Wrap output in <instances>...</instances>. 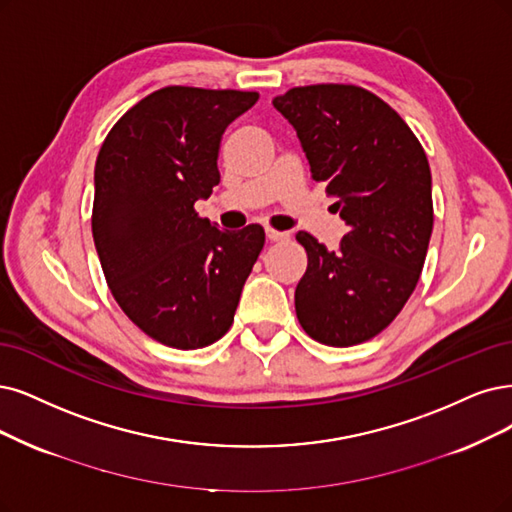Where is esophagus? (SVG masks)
Wrapping results in <instances>:
<instances>
[{"mask_svg": "<svg viewBox=\"0 0 512 512\" xmlns=\"http://www.w3.org/2000/svg\"><path fill=\"white\" fill-rule=\"evenodd\" d=\"M266 236H268V240H272V242H285V240H289V234H287V232H278V230H274V227H268Z\"/></svg>", "mask_w": 512, "mask_h": 512, "instance_id": "obj_1", "label": "esophagus"}]
</instances>
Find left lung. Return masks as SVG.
Here are the masks:
<instances>
[{
	"label": "left lung",
	"instance_id": "left-lung-1",
	"mask_svg": "<svg viewBox=\"0 0 512 512\" xmlns=\"http://www.w3.org/2000/svg\"><path fill=\"white\" fill-rule=\"evenodd\" d=\"M274 107L350 227L335 251L295 236L308 253L295 289L299 325L325 346L363 344L399 316L424 268L434 221L424 147L388 103L354 84L297 86Z\"/></svg>",
	"mask_w": 512,
	"mask_h": 512
}]
</instances>
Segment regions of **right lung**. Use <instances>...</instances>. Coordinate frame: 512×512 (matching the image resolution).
<instances>
[{
	"label": "right lung",
	"instance_id": "add662e5",
	"mask_svg": "<svg viewBox=\"0 0 512 512\" xmlns=\"http://www.w3.org/2000/svg\"><path fill=\"white\" fill-rule=\"evenodd\" d=\"M259 92L166 86L113 124L94 166L92 238L113 299L177 350L215 344L266 244L257 223L223 232L196 213L219 183L225 128Z\"/></svg>",
	"mask_w": 512,
	"mask_h": 512
}]
</instances>
